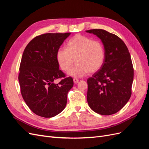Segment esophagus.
<instances>
[{"label":"esophagus","mask_w":149,"mask_h":149,"mask_svg":"<svg viewBox=\"0 0 149 149\" xmlns=\"http://www.w3.org/2000/svg\"><path fill=\"white\" fill-rule=\"evenodd\" d=\"M73 81H74V84H77V83L79 82V79H77V78H73Z\"/></svg>","instance_id":"obj_1"}]
</instances>
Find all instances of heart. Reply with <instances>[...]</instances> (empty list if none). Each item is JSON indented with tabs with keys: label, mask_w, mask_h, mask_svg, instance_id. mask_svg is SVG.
<instances>
[{
	"label": "heart",
	"mask_w": 149,
	"mask_h": 149,
	"mask_svg": "<svg viewBox=\"0 0 149 149\" xmlns=\"http://www.w3.org/2000/svg\"><path fill=\"white\" fill-rule=\"evenodd\" d=\"M104 58V48L101 42L79 34L68 42L66 48H60L56 52L57 61L63 71H68L76 59L77 63L68 71L70 76L74 77L97 71L102 67Z\"/></svg>",
	"instance_id": "1"
}]
</instances>
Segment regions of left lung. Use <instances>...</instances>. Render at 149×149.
<instances>
[{
    "label": "left lung",
    "mask_w": 149,
    "mask_h": 149,
    "mask_svg": "<svg viewBox=\"0 0 149 149\" xmlns=\"http://www.w3.org/2000/svg\"><path fill=\"white\" fill-rule=\"evenodd\" d=\"M86 31L101 40L105 52L100 70L87 80L88 105L97 114H115L131 96L134 69L130 55L124 42L117 35L102 29Z\"/></svg>",
    "instance_id": "8db88e82"
}]
</instances>
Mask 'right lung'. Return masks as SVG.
Masks as SVG:
<instances>
[{
  "label": "right lung",
  "instance_id": "add662e5",
  "mask_svg": "<svg viewBox=\"0 0 149 149\" xmlns=\"http://www.w3.org/2000/svg\"><path fill=\"white\" fill-rule=\"evenodd\" d=\"M70 34L48 33L37 36L24 49L19 75L22 96L30 110L39 116L53 118L66 107L73 80L65 78L59 69L56 52ZM61 77L59 84L54 83Z\"/></svg>",
  "mask_w": 149,
  "mask_h": 149
}]
</instances>
